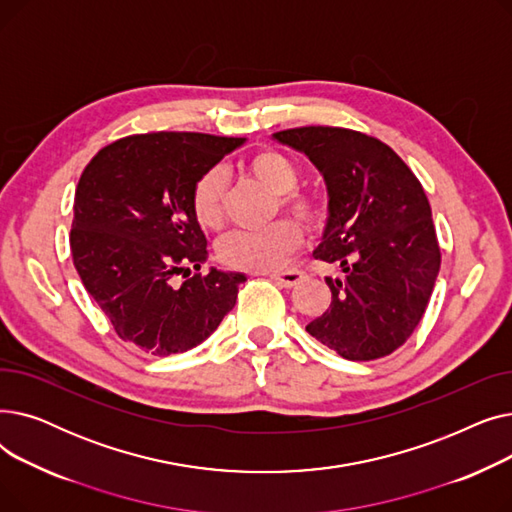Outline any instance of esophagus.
Instances as JSON below:
<instances>
[{"label": "esophagus", "instance_id": "1", "mask_svg": "<svg viewBox=\"0 0 512 512\" xmlns=\"http://www.w3.org/2000/svg\"><path fill=\"white\" fill-rule=\"evenodd\" d=\"M270 278H272L274 282H278L280 286H284V288H292V286H297L299 282L305 280V274L299 272V270H286V272L272 274Z\"/></svg>", "mask_w": 512, "mask_h": 512}]
</instances>
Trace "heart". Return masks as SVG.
<instances>
[{"label": "heart", "mask_w": 512, "mask_h": 512, "mask_svg": "<svg viewBox=\"0 0 512 512\" xmlns=\"http://www.w3.org/2000/svg\"><path fill=\"white\" fill-rule=\"evenodd\" d=\"M247 172L272 195H276L278 207L294 218L315 226L324 209L317 197L297 191L301 172L294 161L276 151L261 149L245 161ZM228 193V178L222 168H211L203 172L191 191V209L195 220L205 230H215L224 218V201ZM301 247V230L290 220H280L265 230L257 232H230L220 242V259L247 272L278 270L290 255Z\"/></svg>", "instance_id": "obj_1"}]
</instances>
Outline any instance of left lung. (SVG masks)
Returning a JSON list of instances; mask_svg holds the SVG:
<instances>
[{"instance_id":"obj_1","label":"left lung","mask_w":512,"mask_h":512,"mask_svg":"<svg viewBox=\"0 0 512 512\" xmlns=\"http://www.w3.org/2000/svg\"><path fill=\"white\" fill-rule=\"evenodd\" d=\"M328 188V224L313 257L340 265L326 278L330 309L307 332L348 361L394 353L421 321L440 272L432 207L417 176L386 143L336 126L280 130Z\"/></svg>"}]
</instances>
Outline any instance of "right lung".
Segmentation results:
<instances>
[{
  "label": "right lung",
  "instance_id": "right-lung-1",
  "mask_svg": "<svg viewBox=\"0 0 512 512\" xmlns=\"http://www.w3.org/2000/svg\"><path fill=\"white\" fill-rule=\"evenodd\" d=\"M245 139L201 132L132 134L103 147L74 195L70 249L87 292L120 340L166 357L209 338L234 307L245 274H195L207 238L191 209L195 180Z\"/></svg>",
  "mask_w": 512,
  "mask_h": 512
}]
</instances>
